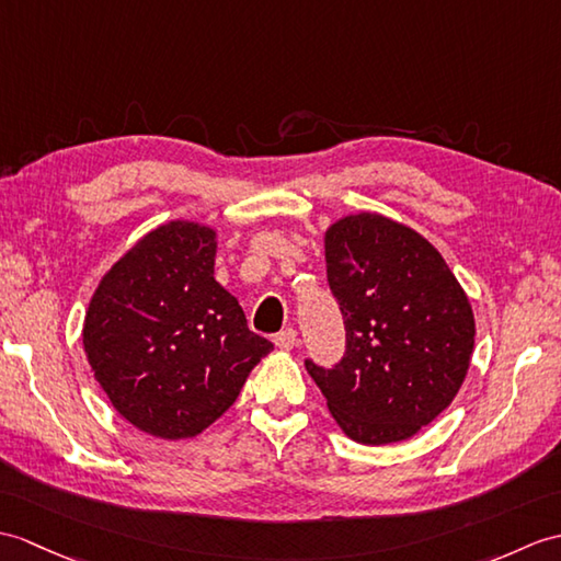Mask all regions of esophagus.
<instances>
[{"label":"esophagus","mask_w":561,"mask_h":561,"mask_svg":"<svg viewBox=\"0 0 561 561\" xmlns=\"http://www.w3.org/2000/svg\"><path fill=\"white\" fill-rule=\"evenodd\" d=\"M275 346L279 351H291L296 346V330L294 328H286L282 332L275 334Z\"/></svg>","instance_id":"34e87169"}]
</instances>
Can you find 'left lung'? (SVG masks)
I'll use <instances>...</instances> for the list:
<instances>
[{
    "mask_svg": "<svg viewBox=\"0 0 561 561\" xmlns=\"http://www.w3.org/2000/svg\"><path fill=\"white\" fill-rule=\"evenodd\" d=\"M324 260L346 346L332 368L306 358V370L351 439H407L459 392L473 354L471 304L433 243L382 215L332 225Z\"/></svg>",
    "mask_w": 561,
    "mask_h": 561,
    "instance_id": "1",
    "label": "left lung"
}]
</instances>
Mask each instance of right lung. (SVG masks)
Masks as SVG:
<instances>
[{"label":"right lung","instance_id":"add662e5","mask_svg":"<svg viewBox=\"0 0 561 561\" xmlns=\"http://www.w3.org/2000/svg\"><path fill=\"white\" fill-rule=\"evenodd\" d=\"M215 231L169 221L102 277L83 346L112 407L162 439L203 433L237 401L272 342L215 282Z\"/></svg>","mask_w":561,"mask_h":561}]
</instances>
